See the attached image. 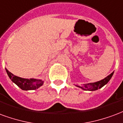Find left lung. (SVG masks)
<instances>
[{
	"label": "left lung",
	"mask_w": 123,
	"mask_h": 123,
	"mask_svg": "<svg viewBox=\"0 0 123 123\" xmlns=\"http://www.w3.org/2000/svg\"><path fill=\"white\" fill-rule=\"evenodd\" d=\"M113 73H111L110 75H109L107 77L102 79V80L98 81V82H91V83H88V84H85L83 85V86H77L78 87L82 88V90H89V91H94L98 89H99L102 87H103L104 85L107 84V82H109V80L111 79V78L112 77V76L113 75Z\"/></svg>",
	"instance_id": "1"
}]
</instances>
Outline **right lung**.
Returning a JSON list of instances; mask_svg holds the SVG:
<instances>
[{"instance_id":"add662e5","label":"right lung","mask_w":123,"mask_h":123,"mask_svg":"<svg viewBox=\"0 0 123 123\" xmlns=\"http://www.w3.org/2000/svg\"><path fill=\"white\" fill-rule=\"evenodd\" d=\"M6 71L9 78L11 79L12 81L24 90H36L41 86L44 83V81L41 79H24V78L19 77L18 76L13 75L7 69H6Z\"/></svg>"}]
</instances>
